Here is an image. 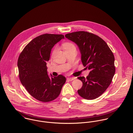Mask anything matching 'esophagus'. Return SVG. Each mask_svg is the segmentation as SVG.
<instances>
[{"label":"esophagus","mask_w":133,"mask_h":133,"mask_svg":"<svg viewBox=\"0 0 133 133\" xmlns=\"http://www.w3.org/2000/svg\"><path fill=\"white\" fill-rule=\"evenodd\" d=\"M76 79V78H67V79L69 81H73V80H75Z\"/></svg>","instance_id":"esophagus-1"}]
</instances>
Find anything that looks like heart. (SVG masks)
Segmentation results:
<instances>
[{
	"label": "heart",
	"instance_id": "b5f03b06",
	"mask_svg": "<svg viewBox=\"0 0 133 133\" xmlns=\"http://www.w3.org/2000/svg\"><path fill=\"white\" fill-rule=\"evenodd\" d=\"M63 48H64V49L65 51L69 50L70 49H71V48H72L73 47H75L74 44H72V43H70V42L65 43L64 44H63ZM56 48H55L54 50H53V53H54L56 51Z\"/></svg>",
	"mask_w": 133,
	"mask_h": 133
}]
</instances>
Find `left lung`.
<instances>
[{
    "label": "left lung",
    "mask_w": 133,
    "mask_h": 133,
    "mask_svg": "<svg viewBox=\"0 0 133 133\" xmlns=\"http://www.w3.org/2000/svg\"><path fill=\"white\" fill-rule=\"evenodd\" d=\"M65 37L77 45L83 66L90 70L86 78H78L83 83L79 95L87 100L98 98L108 87L115 73L113 53L106 42L94 34L78 31Z\"/></svg>",
    "instance_id": "left-lung-1"
}]
</instances>
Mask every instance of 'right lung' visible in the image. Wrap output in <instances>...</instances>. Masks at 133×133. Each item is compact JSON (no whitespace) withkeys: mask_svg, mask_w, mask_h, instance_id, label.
<instances>
[{"mask_svg":"<svg viewBox=\"0 0 133 133\" xmlns=\"http://www.w3.org/2000/svg\"><path fill=\"white\" fill-rule=\"evenodd\" d=\"M62 34H44L32 39L20 54L17 66L19 78L28 92L43 102L55 99L59 95L66 78L48 75L46 62L53 46L62 39Z\"/></svg>","mask_w":133,"mask_h":133,"instance_id":"add662e5","label":"right lung"}]
</instances>
